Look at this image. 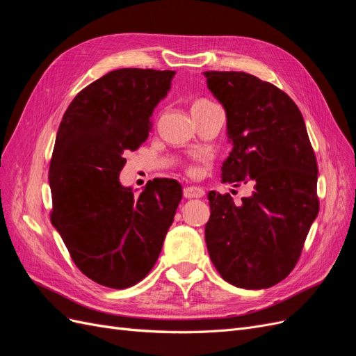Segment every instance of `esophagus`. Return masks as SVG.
I'll return each mask as SVG.
<instances>
[{
	"mask_svg": "<svg viewBox=\"0 0 356 356\" xmlns=\"http://www.w3.org/2000/svg\"><path fill=\"white\" fill-rule=\"evenodd\" d=\"M204 196V190L200 187H187L184 188V197L186 199H197Z\"/></svg>",
	"mask_w": 356,
	"mask_h": 356,
	"instance_id": "1",
	"label": "esophagus"
}]
</instances>
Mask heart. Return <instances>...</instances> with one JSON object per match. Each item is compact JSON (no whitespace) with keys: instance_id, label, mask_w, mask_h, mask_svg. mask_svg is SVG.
I'll list each match as a JSON object with an SVG mask.
<instances>
[{"instance_id":"obj_1","label":"heart","mask_w":356,"mask_h":356,"mask_svg":"<svg viewBox=\"0 0 356 356\" xmlns=\"http://www.w3.org/2000/svg\"><path fill=\"white\" fill-rule=\"evenodd\" d=\"M211 104H212L211 101L199 99V101H196L195 104H193L191 110H193V108H199V106H207V105H211ZM197 172H199V169H197L196 166H190V168H188V174H190V175H197Z\"/></svg>"}]
</instances>
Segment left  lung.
Masks as SVG:
<instances>
[{
    "mask_svg": "<svg viewBox=\"0 0 356 356\" xmlns=\"http://www.w3.org/2000/svg\"><path fill=\"white\" fill-rule=\"evenodd\" d=\"M203 74L224 106L233 144L222 182L254 184L239 207L230 195L209 191L208 252L229 284L270 288L296 267L319 211L314 148L298 106L275 84L238 71Z\"/></svg>",
    "mask_w": 356,
    "mask_h": 356,
    "instance_id": "left-lung-1",
    "label": "left lung"
}]
</instances>
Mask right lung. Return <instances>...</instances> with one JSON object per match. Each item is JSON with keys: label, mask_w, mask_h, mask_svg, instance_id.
I'll return each instance as SVG.
<instances>
[{"label": "right lung", "mask_w": 356, "mask_h": 356, "mask_svg": "<svg viewBox=\"0 0 356 356\" xmlns=\"http://www.w3.org/2000/svg\"><path fill=\"white\" fill-rule=\"evenodd\" d=\"M175 71L115 70L84 88L62 117L50 160L51 224L81 273L129 288L149 273L182 197L179 182L148 181L135 196L120 184L124 154L152 131Z\"/></svg>", "instance_id": "1"}]
</instances>
